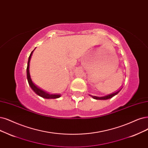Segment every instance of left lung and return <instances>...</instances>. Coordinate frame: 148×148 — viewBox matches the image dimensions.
I'll return each mask as SVG.
<instances>
[{"label": "left lung", "instance_id": "1", "mask_svg": "<svg viewBox=\"0 0 148 148\" xmlns=\"http://www.w3.org/2000/svg\"><path fill=\"white\" fill-rule=\"evenodd\" d=\"M122 89V88H121ZM121 90H118V91L116 92H113V93H112V94H110V95H108L107 96H102V97H98V96H92V95H90V96L92 97L93 99H97V100H107V99H110V98L113 97V96H114L115 95H116L117 94H118V92L121 91Z\"/></svg>", "mask_w": 148, "mask_h": 148}]
</instances>
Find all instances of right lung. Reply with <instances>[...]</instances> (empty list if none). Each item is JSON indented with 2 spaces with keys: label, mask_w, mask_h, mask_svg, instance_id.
<instances>
[{
  "label": "right lung",
  "mask_w": 148,
  "mask_h": 148,
  "mask_svg": "<svg viewBox=\"0 0 148 148\" xmlns=\"http://www.w3.org/2000/svg\"><path fill=\"white\" fill-rule=\"evenodd\" d=\"M34 51L31 52L30 56L29 57L28 63H27V80H28V82H29L30 86L31 87V88L34 90V91L36 95H38V96H40L43 98H45V99H57V98H59L60 96H61V95L49 93V92L41 89L40 87L38 86L36 84H35L34 82H33V80L30 77V71H29L30 66L29 65H30V59H31V57L32 56V53H33V52H34Z\"/></svg>",
  "instance_id": "1"
}]
</instances>
